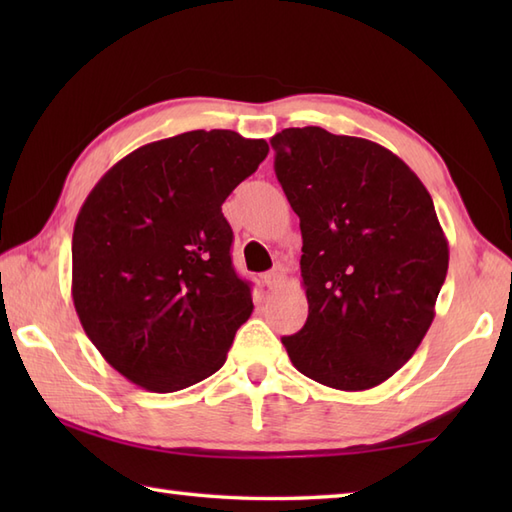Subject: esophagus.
<instances>
[{
  "mask_svg": "<svg viewBox=\"0 0 512 512\" xmlns=\"http://www.w3.org/2000/svg\"><path fill=\"white\" fill-rule=\"evenodd\" d=\"M284 279H286V275L281 273V270H270V273L264 275V284H266L268 288H277Z\"/></svg>",
  "mask_w": 512,
  "mask_h": 512,
  "instance_id": "1",
  "label": "esophagus"
}]
</instances>
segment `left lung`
<instances>
[{"label": "left lung", "mask_w": 512, "mask_h": 512, "mask_svg": "<svg viewBox=\"0 0 512 512\" xmlns=\"http://www.w3.org/2000/svg\"><path fill=\"white\" fill-rule=\"evenodd\" d=\"M301 226L306 325L281 343L303 376L365 391L394 376L436 317L449 268L431 195L367 138L288 127L270 138Z\"/></svg>", "instance_id": "obj_1"}]
</instances>
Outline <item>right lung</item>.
<instances>
[{
    "label": "right lung",
    "instance_id": "right-lung-1",
    "mask_svg": "<svg viewBox=\"0 0 512 512\" xmlns=\"http://www.w3.org/2000/svg\"><path fill=\"white\" fill-rule=\"evenodd\" d=\"M268 156L262 138L195 129L138 147L85 198L72 235V301L118 374L156 394L226 361L253 312L222 204Z\"/></svg>",
    "mask_w": 512,
    "mask_h": 512
}]
</instances>
